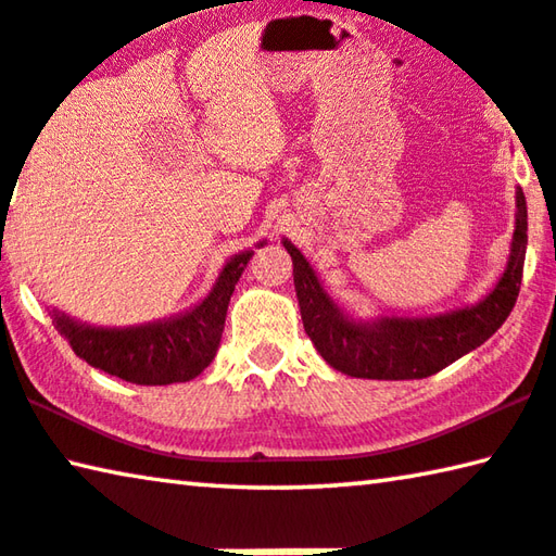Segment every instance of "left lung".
<instances>
[{
  "label": "left lung",
  "instance_id": "obj_1",
  "mask_svg": "<svg viewBox=\"0 0 556 556\" xmlns=\"http://www.w3.org/2000/svg\"><path fill=\"white\" fill-rule=\"evenodd\" d=\"M515 233L507 266L482 301L438 315L355 318L332 301L305 255L283 238L307 338L323 361L350 378L420 380L480 348L517 303L527 253V201L515 191Z\"/></svg>",
  "mask_w": 556,
  "mask_h": 556
}]
</instances>
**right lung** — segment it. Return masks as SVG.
<instances>
[{"mask_svg": "<svg viewBox=\"0 0 556 556\" xmlns=\"http://www.w3.org/2000/svg\"><path fill=\"white\" fill-rule=\"evenodd\" d=\"M261 245H266V241H261L258 249ZM251 255L253 251L230 255L206 298L170 318L126 328H101L74 320L54 307L51 323L70 340L81 361L126 382L170 386V382L193 380L216 357L230 295Z\"/></svg>", "mask_w": 556, "mask_h": 556, "instance_id": "right-lung-1", "label": "right lung"}]
</instances>
